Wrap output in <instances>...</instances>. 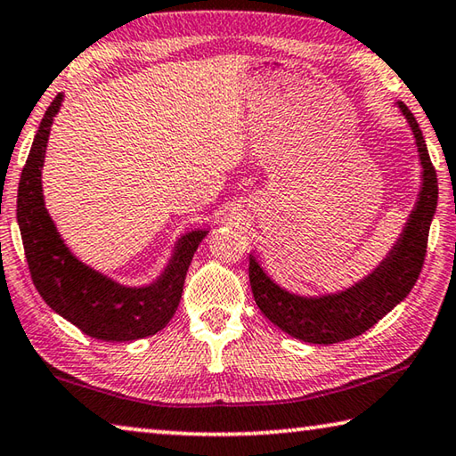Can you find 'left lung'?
<instances>
[{
    "instance_id": "obj_1",
    "label": "left lung",
    "mask_w": 456,
    "mask_h": 456,
    "mask_svg": "<svg viewBox=\"0 0 456 456\" xmlns=\"http://www.w3.org/2000/svg\"><path fill=\"white\" fill-rule=\"evenodd\" d=\"M397 107L414 134L422 164V186L400 240L394 243L384 262L355 286L313 298L280 288L257 259L249 256V284L256 305L276 327L294 338L314 345H332L359 337L400 305L420 276L430 223L438 202V180L416 118L402 101Z\"/></svg>"
}]
</instances>
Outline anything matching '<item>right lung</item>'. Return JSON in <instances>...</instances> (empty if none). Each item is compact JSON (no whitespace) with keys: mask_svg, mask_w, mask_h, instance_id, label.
<instances>
[{"mask_svg":"<svg viewBox=\"0 0 456 456\" xmlns=\"http://www.w3.org/2000/svg\"><path fill=\"white\" fill-rule=\"evenodd\" d=\"M61 105L62 95H56L40 121L18 186V225L36 290L54 313L93 338L124 343L156 335L175 316L192 256L208 231L180 237L162 276L150 286H121L78 262L56 231L42 197V164Z\"/></svg>","mask_w":456,"mask_h":456,"instance_id":"right-lung-1","label":"right lung"}]
</instances>
